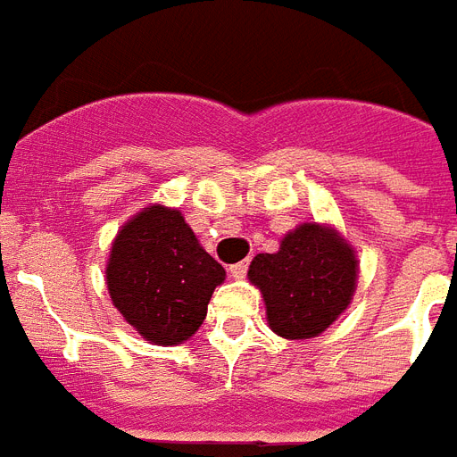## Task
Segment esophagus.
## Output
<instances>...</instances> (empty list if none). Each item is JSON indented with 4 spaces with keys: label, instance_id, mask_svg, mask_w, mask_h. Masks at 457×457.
<instances>
[{
    "label": "esophagus",
    "instance_id": "1",
    "mask_svg": "<svg viewBox=\"0 0 457 457\" xmlns=\"http://www.w3.org/2000/svg\"><path fill=\"white\" fill-rule=\"evenodd\" d=\"M248 262H235V265H229V277L232 279H244L246 277Z\"/></svg>",
    "mask_w": 457,
    "mask_h": 457
}]
</instances>
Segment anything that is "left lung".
<instances>
[{
	"label": "left lung",
	"instance_id": "1",
	"mask_svg": "<svg viewBox=\"0 0 457 457\" xmlns=\"http://www.w3.org/2000/svg\"><path fill=\"white\" fill-rule=\"evenodd\" d=\"M357 277L354 248L319 222L291 229L277 253H258L248 267L265 300L267 324L287 340L324 333L352 303Z\"/></svg>",
	"mask_w": 457,
	"mask_h": 457
}]
</instances>
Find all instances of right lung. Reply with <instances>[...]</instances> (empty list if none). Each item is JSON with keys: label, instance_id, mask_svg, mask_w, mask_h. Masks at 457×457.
<instances>
[{"label": "right lung", "instance_id": "obj_1", "mask_svg": "<svg viewBox=\"0 0 457 457\" xmlns=\"http://www.w3.org/2000/svg\"><path fill=\"white\" fill-rule=\"evenodd\" d=\"M112 305L154 345H178L202 326L225 270L178 209L147 206L114 237L105 267Z\"/></svg>", "mask_w": 457, "mask_h": 457}]
</instances>
